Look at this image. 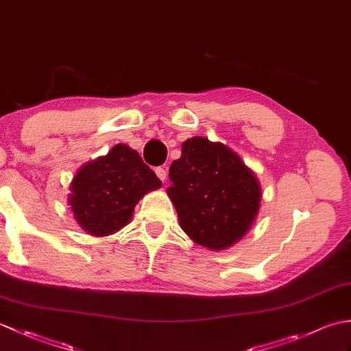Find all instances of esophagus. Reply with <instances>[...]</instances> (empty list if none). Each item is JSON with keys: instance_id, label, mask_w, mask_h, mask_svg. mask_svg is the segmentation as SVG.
Returning <instances> with one entry per match:
<instances>
[{"instance_id": "34e87169", "label": "esophagus", "mask_w": 351, "mask_h": 351, "mask_svg": "<svg viewBox=\"0 0 351 351\" xmlns=\"http://www.w3.org/2000/svg\"><path fill=\"white\" fill-rule=\"evenodd\" d=\"M155 173H156V176H158L162 182L167 180V170H166V167H156L155 169Z\"/></svg>"}]
</instances>
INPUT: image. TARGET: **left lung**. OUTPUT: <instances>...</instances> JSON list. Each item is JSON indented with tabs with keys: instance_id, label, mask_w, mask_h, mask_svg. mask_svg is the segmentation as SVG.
<instances>
[{
	"instance_id": "left-lung-1",
	"label": "left lung",
	"mask_w": 351,
	"mask_h": 351,
	"mask_svg": "<svg viewBox=\"0 0 351 351\" xmlns=\"http://www.w3.org/2000/svg\"><path fill=\"white\" fill-rule=\"evenodd\" d=\"M169 176L167 195L181 228L195 243L223 250L250 229L259 210V182L225 145L204 137L184 141Z\"/></svg>"
}]
</instances>
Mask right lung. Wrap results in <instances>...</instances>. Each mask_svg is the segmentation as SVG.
<instances>
[{
	"instance_id": "1",
	"label": "right lung",
	"mask_w": 351,
	"mask_h": 351,
	"mask_svg": "<svg viewBox=\"0 0 351 351\" xmlns=\"http://www.w3.org/2000/svg\"><path fill=\"white\" fill-rule=\"evenodd\" d=\"M160 187L161 181L137 151L116 145L106 156L78 170L71 184L69 205L87 234L102 237L123 228L140 197Z\"/></svg>"
}]
</instances>
